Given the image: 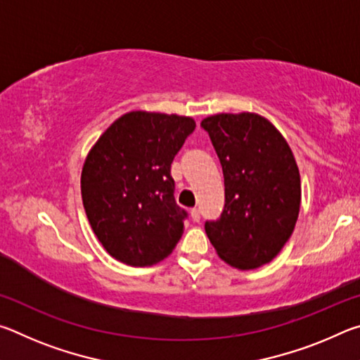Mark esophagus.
<instances>
[{"instance_id": "esophagus-1", "label": "esophagus", "mask_w": 360, "mask_h": 360, "mask_svg": "<svg viewBox=\"0 0 360 360\" xmlns=\"http://www.w3.org/2000/svg\"><path fill=\"white\" fill-rule=\"evenodd\" d=\"M191 216L193 222H200V210L198 208H192L191 210Z\"/></svg>"}]
</instances>
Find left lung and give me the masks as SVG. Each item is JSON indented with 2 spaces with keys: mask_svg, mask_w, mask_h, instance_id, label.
<instances>
[{
  "mask_svg": "<svg viewBox=\"0 0 360 360\" xmlns=\"http://www.w3.org/2000/svg\"><path fill=\"white\" fill-rule=\"evenodd\" d=\"M221 162L225 205L205 230L219 257L251 270L276 257L300 210V173L281 133L257 114L202 120Z\"/></svg>",
  "mask_w": 360,
  "mask_h": 360,
  "instance_id": "8db88e82",
  "label": "left lung"
}]
</instances>
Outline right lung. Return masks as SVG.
Masks as SVG:
<instances>
[{"mask_svg": "<svg viewBox=\"0 0 360 360\" xmlns=\"http://www.w3.org/2000/svg\"><path fill=\"white\" fill-rule=\"evenodd\" d=\"M193 130L191 117L133 111L89 152L81 176L84 210L114 259L148 266L179 241L187 211L176 205L172 163Z\"/></svg>", "mask_w": 360, "mask_h": 360, "instance_id": "right-lung-1", "label": "right lung"}]
</instances>
